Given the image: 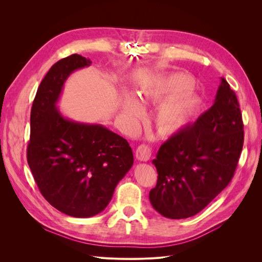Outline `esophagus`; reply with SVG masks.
<instances>
[{
    "label": "esophagus",
    "mask_w": 262,
    "mask_h": 262,
    "mask_svg": "<svg viewBox=\"0 0 262 262\" xmlns=\"http://www.w3.org/2000/svg\"><path fill=\"white\" fill-rule=\"evenodd\" d=\"M150 155H152V149L149 148V146H147L145 144H141L137 147L136 157L139 161L147 162L150 158Z\"/></svg>",
    "instance_id": "esophagus-1"
}]
</instances>
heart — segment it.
Returning a JSON list of instances; mask_svg holds the SVG:
<instances>
[{
	"label": "heart",
	"instance_id": "heart-1",
	"mask_svg": "<svg viewBox=\"0 0 262 262\" xmlns=\"http://www.w3.org/2000/svg\"><path fill=\"white\" fill-rule=\"evenodd\" d=\"M194 80L186 73H173L154 82L138 95L140 102L161 104L153 117L155 129L164 137L173 136L193 120L200 108V99L194 90ZM131 95L125 94L120 102L121 117L136 122L142 107Z\"/></svg>",
	"mask_w": 262,
	"mask_h": 262
}]
</instances>
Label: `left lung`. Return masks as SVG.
Returning <instances> with one entry per match:
<instances>
[{
  "mask_svg": "<svg viewBox=\"0 0 262 262\" xmlns=\"http://www.w3.org/2000/svg\"><path fill=\"white\" fill-rule=\"evenodd\" d=\"M243 144L238 100L222 77L213 106L158 149L152 207L172 220L195 215L231 182Z\"/></svg>",
  "mask_w": 262,
  "mask_h": 262,
  "instance_id": "8db88e82",
  "label": "left lung"
}]
</instances>
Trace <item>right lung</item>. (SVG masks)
<instances>
[{
  "label": "right lung",
  "mask_w": 262,
  "mask_h": 262,
  "mask_svg": "<svg viewBox=\"0 0 262 262\" xmlns=\"http://www.w3.org/2000/svg\"><path fill=\"white\" fill-rule=\"evenodd\" d=\"M91 63L80 54L54 63L38 87L30 113L29 168L45 199L73 217L104 211L133 165L125 139L101 124L70 120L58 110L67 78Z\"/></svg>",
  "instance_id": "obj_1"
}]
</instances>
